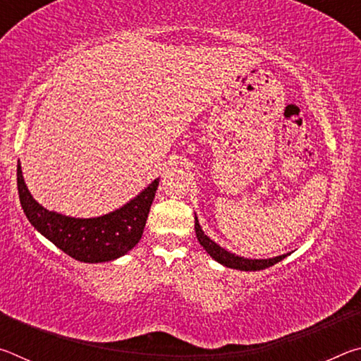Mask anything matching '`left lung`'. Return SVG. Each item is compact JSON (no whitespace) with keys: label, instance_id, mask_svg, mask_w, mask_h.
I'll use <instances>...</instances> for the list:
<instances>
[{"label":"left lung","instance_id":"left-lung-1","mask_svg":"<svg viewBox=\"0 0 361 361\" xmlns=\"http://www.w3.org/2000/svg\"><path fill=\"white\" fill-rule=\"evenodd\" d=\"M194 219H195L194 229H195V235H197L199 243L205 248V252L209 253L213 259L218 261L219 264H223L226 267L239 269V271H261V269L271 267L274 264H277L279 261L286 258V255H282V256H276V258H269V259H248V258H242V256H237L234 253H229L228 250L221 248L218 243L213 242L210 237H207L204 234L197 216Z\"/></svg>","mask_w":361,"mask_h":361}]
</instances>
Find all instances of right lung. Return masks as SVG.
Wrapping results in <instances>:
<instances>
[{"label": "right lung", "mask_w": 361, "mask_h": 361, "mask_svg": "<svg viewBox=\"0 0 361 361\" xmlns=\"http://www.w3.org/2000/svg\"><path fill=\"white\" fill-rule=\"evenodd\" d=\"M159 178L135 199L99 218H71L49 212L32 197L17 166V189L23 213L35 229L71 258L81 262H106L126 255L142 239L157 191Z\"/></svg>", "instance_id": "add662e5"}]
</instances>
